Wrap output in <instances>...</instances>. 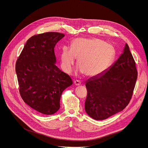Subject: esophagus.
I'll return each mask as SVG.
<instances>
[{
	"mask_svg": "<svg viewBox=\"0 0 148 148\" xmlns=\"http://www.w3.org/2000/svg\"><path fill=\"white\" fill-rule=\"evenodd\" d=\"M74 84L75 85V86H79V85H80L81 84V82L80 80H76L74 81Z\"/></svg>",
	"mask_w": 148,
	"mask_h": 148,
	"instance_id": "34e87169",
	"label": "esophagus"
}]
</instances>
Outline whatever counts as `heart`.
Returning a JSON list of instances; mask_svg holds the SVG:
<instances>
[{
    "label": "heart",
    "instance_id": "b5f03b06",
    "mask_svg": "<svg viewBox=\"0 0 148 148\" xmlns=\"http://www.w3.org/2000/svg\"><path fill=\"white\" fill-rule=\"evenodd\" d=\"M114 58L113 47L96 38H77L73 40L72 47L64 46L61 53V65L69 73L76 58L79 71L88 77H95L104 72Z\"/></svg>",
    "mask_w": 148,
    "mask_h": 148
}]
</instances>
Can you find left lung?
Returning a JSON list of instances; mask_svg holds the SVG:
<instances>
[{"mask_svg":"<svg viewBox=\"0 0 148 148\" xmlns=\"http://www.w3.org/2000/svg\"><path fill=\"white\" fill-rule=\"evenodd\" d=\"M137 79L136 62L125 44L120 57L103 75L86 82L88 114L94 119L104 120L123 110L133 96Z\"/></svg>","mask_w":148,"mask_h":148,"instance_id":"1","label":"left lung"}]
</instances>
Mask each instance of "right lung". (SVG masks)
<instances>
[{
    "mask_svg": "<svg viewBox=\"0 0 148 148\" xmlns=\"http://www.w3.org/2000/svg\"><path fill=\"white\" fill-rule=\"evenodd\" d=\"M64 36L49 32L30 37L15 64L21 98L44 114L59 109L62 92L73 83L71 77L55 65L54 47Z\"/></svg>",
    "mask_w": 148,
    "mask_h": 148,
    "instance_id": "add662e5",
    "label": "right lung"
}]
</instances>
